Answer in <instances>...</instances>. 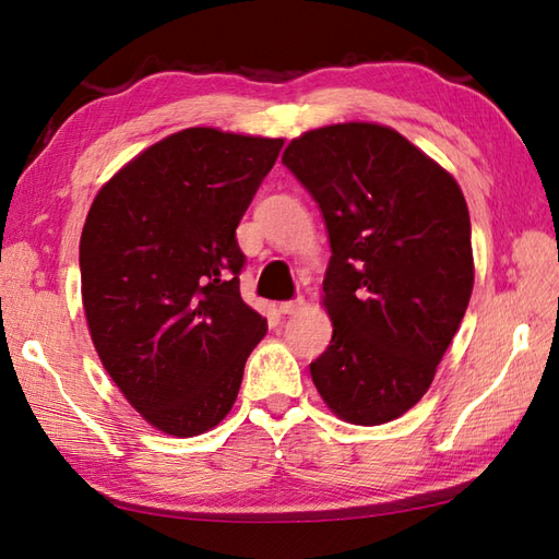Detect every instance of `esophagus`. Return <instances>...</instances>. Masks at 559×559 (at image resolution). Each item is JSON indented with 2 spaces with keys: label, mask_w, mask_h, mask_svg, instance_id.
<instances>
[{
  "label": "esophagus",
  "mask_w": 559,
  "mask_h": 559,
  "mask_svg": "<svg viewBox=\"0 0 559 559\" xmlns=\"http://www.w3.org/2000/svg\"><path fill=\"white\" fill-rule=\"evenodd\" d=\"M305 307V300L302 298H295V300H286V302H281L278 305V312H283V314H298L300 310Z\"/></svg>",
  "instance_id": "1"
}]
</instances>
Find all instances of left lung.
Wrapping results in <instances>:
<instances>
[{
	"mask_svg": "<svg viewBox=\"0 0 559 559\" xmlns=\"http://www.w3.org/2000/svg\"><path fill=\"white\" fill-rule=\"evenodd\" d=\"M322 211L329 348L310 365L326 406L382 425L430 389L473 290L468 206L442 165L396 129L346 122L283 151Z\"/></svg>",
	"mask_w": 559,
	"mask_h": 559,
	"instance_id": "obj_1",
	"label": "left lung"
}]
</instances>
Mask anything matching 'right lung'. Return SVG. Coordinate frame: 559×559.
<instances>
[{
	"mask_svg": "<svg viewBox=\"0 0 559 559\" xmlns=\"http://www.w3.org/2000/svg\"><path fill=\"white\" fill-rule=\"evenodd\" d=\"M283 139L192 127L100 187L81 233L93 346L156 430L194 437L230 413L266 319L240 298L235 228Z\"/></svg>",
	"mask_w": 559,
	"mask_h": 559,
	"instance_id": "right-lung-1",
	"label": "right lung"
}]
</instances>
